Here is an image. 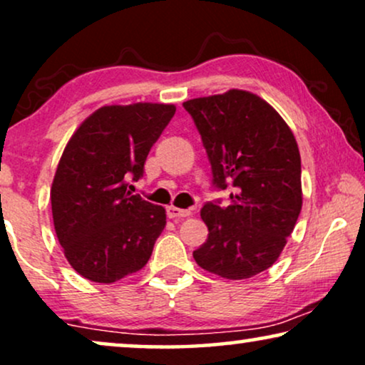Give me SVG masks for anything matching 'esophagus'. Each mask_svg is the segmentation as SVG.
Instances as JSON below:
<instances>
[{
  "label": "esophagus",
  "instance_id": "34e87169",
  "mask_svg": "<svg viewBox=\"0 0 365 365\" xmlns=\"http://www.w3.org/2000/svg\"><path fill=\"white\" fill-rule=\"evenodd\" d=\"M168 217L171 219H181V217H187L191 216V209H181V207H176V206H168Z\"/></svg>",
  "mask_w": 365,
  "mask_h": 365
}]
</instances>
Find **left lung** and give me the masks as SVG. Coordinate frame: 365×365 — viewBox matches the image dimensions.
<instances>
[{"label":"left lung","mask_w":365,"mask_h":365,"mask_svg":"<svg viewBox=\"0 0 365 365\" xmlns=\"http://www.w3.org/2000/svg\"><path fill=\"white\" fill-rule=\"evenodd\" d=\"M182 106L201 134L212 186L232 189L227 206H202L209 234L192 256L216 276H256L277 261L301 214L296 138L271 104L249 91L229 89Z\"/></svg>","instance_id":"8db88e82"}]
</instances>
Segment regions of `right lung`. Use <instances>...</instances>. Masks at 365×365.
I'll use <instances>...</instances> for the list:
<instances>
[{
	"instance_id": "obj_1",
	"label": "right lung",
	"mask_w": 365,
	"mask_h": 365,
	"mask_svg": "<svg viewBox=\"0 0 365 365\" xmlns=\"http://www.w3.org/2000/svg\"><path fill=\"white\" fill-rule=\"evenodd\" d=\"M176 113L174 104L103 106L76 129L51 186L53 222L78 274L111 284L146 266L166 226L163 206L128 191L153 144Z\"/></svg>"
}]
</instances>
